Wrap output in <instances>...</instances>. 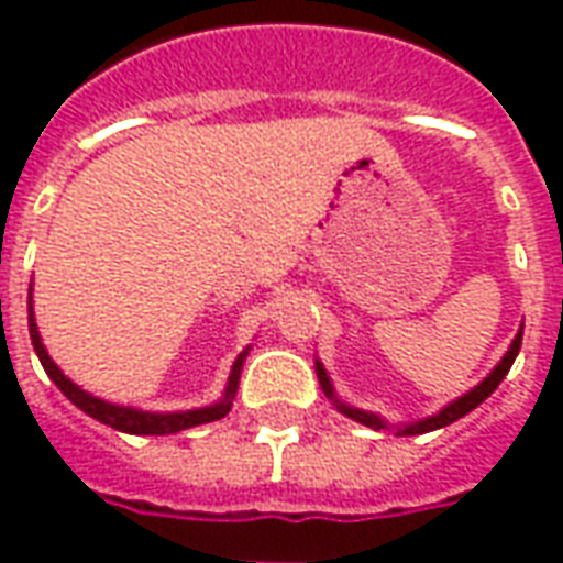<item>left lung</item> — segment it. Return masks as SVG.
<instances>
[{"label": "left lung", "instance_id": "8db88e82", "mask_svg": "<svg viewBox=\"0 0 563 563\" xmlns=\"http://www.w3.org/2000/svg\"><path fill=\"white\" fill-rule=\"evenodd\" d=\"M521 350V331L516 334V341H512V346H509V353L500 358V365L488 374V377L476 386L473 391H467L464 398H459L455 404H449L446 410H440L437 416H431V419H422V422H413L407 424V428H401V434L413 437V434H424V431H434V428H443V424H452L455 419H461V416H467L473 410V407H479V404L492 395V391L500 386V379L507 377L509 367H512V362H516V355H519ZM317 374H319V383H322V391L329 395V398H334V391H331V383L329 377H325V371H322V365H317ZM338 410H341L343 416H350V419H355V422L367 424V428H383V422H379L377 416L374 413H365V410H353V407H346V404L338 401Z\"/></svg>", "mask_w": 563, "mask_h": 563}]
</instances>
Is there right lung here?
<instances>
[{"label":"right lung","instance_id":"right-lung-1","mask_svg":"<svg viewBox=\"0 0 563 563\" xmlns=\"http://www.w3.org/2000/svg\"><path fill=\"white\" fill-rule=\"evenodd\" d=\"M30 338L35 353L42 358V367L47 371V377L54 379L56 389L66 395L68 401L80 407L84 413L99 419L102 424H111L117 431H126V434H177L184 428H192V424L217 422L222 416L232 410V398L238 391V379H241V365H244V355L234 362L232 377H229V389H225V398L213 407H205V410H186V413H141V410H129V407H114V404H104L99 398H92L84 389H78L71 379H66V374L51 362V355L42 346V338H38V329H35V319H32V301H30Z\"/></svg>","mask_w":563,"mask_h":563}]
</instances>
